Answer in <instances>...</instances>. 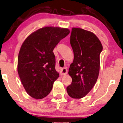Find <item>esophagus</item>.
Instances as JSON below:
<instances>
[{
	"instance_id": "34e87169",
	"label": "esophagus",
	"mask_w": 123,
	"mask_h": 123,
	"mask_svg": "<svg viewBox=\"0 0 123 123\" xmlns=\"http://www.w3.org/2000/svg\"><path fill=\"white\" fill-rule=\"evenodd\" d=\"M68 73V70H67L66 68H62V69H61V71H60V74L61 75H66Z\"/></svg>"
}]
</instances>
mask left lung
Listing matches in <instances>:
<instances>
[{"label": "left lung", "mask_w": 123, "mask_h": 123, "mask_svg": "<svg viewBox=\"0 0 123 123\" xmlns=\"http://www.w3.org/2000/svg\"><path fill=\"white\" fill-rule=\"evenodd\" d=\"M70 44L74 60L68 73L72 82L66 90L71 98L80 99L91 91L98 80L103 46L94 33L80 28H72Z\"/></svg>", "instance_id": "left-lung-1"}]
</instances>
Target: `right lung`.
Wrapping results in <instances>:
<instances>
[{
	"label": "right lung",
	"mask_w": 123,
	"mask_h": 123,
	"mask_svg": "<svg viewBox=\"0 0 123 123\" xmlns=\"http://www.w3.org/2000/svg\"><path fill=\"white\" fill-rule=\"evenodd\" d=\"M69 33L68 28L45 27L31 33L21 45L18 72L26 92L33 98L46 97L59 77L53 51Z\"/></svg>",
	"instance_id": "obj_1"
}]
</instances>
